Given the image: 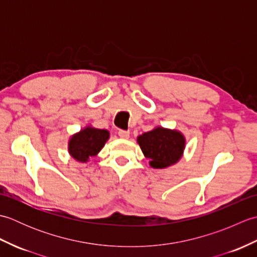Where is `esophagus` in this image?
<instances>
[{"instance_id": "esophagus-1", "label": "esophagus", "mask_w": 257, "mask_h": 257, "mask_svg": "<svg viewBox=\"0 0 257 257\" xmlns=\"http://www.w3.org/2000/svg\"><path fill=\"white\" fill-rule=\"evenodd\" d=\"M129 135H130V133L128 132V130H122L121 129V130H119V132H118V136L122 139H128Z\"/></svg>"}]
</instances>
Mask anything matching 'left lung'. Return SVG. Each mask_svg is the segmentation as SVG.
<instances>
[{
    "mask_svg": "<svg viewBox=\"0 0 257 257\" xmlns=\"http://www.w3.org/2000/svg\"><path fill=\"white\" fill-rule=\"evenodd\" d=\"M184 137L176 132L156 128L138 137V144L144 155L150 159V166L163 169L176 163L182 156Z\"/></svg>",
    "mask_w": 257,
    "mask_h": 257,
    "instance_id": "left-lung-1",
    "label": "left lung"
}]
</instances>
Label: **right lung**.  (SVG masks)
Listing matches in <instances>:
<instances>
[{
    "label": "right lung",
    "mask_w": 257,
    "mask_h": 257,
    "mask_svg": "<svg viewBox=\"0 0 257 257\" xmlns=\"http://www.w3.org/2000/svg\"><path fill=\"white\" fill-rule=\"evenodd\" d=\"M109 138L107 130L85 128L69 141V154L74 159L86 162L89 157L96 156Z\"/></svg>",
    "instance_id": "right-lung-1"
}]
</instances>
